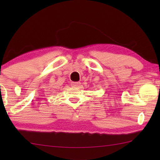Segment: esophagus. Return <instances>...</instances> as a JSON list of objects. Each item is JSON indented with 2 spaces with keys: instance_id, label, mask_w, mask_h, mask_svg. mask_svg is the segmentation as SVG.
I'll use <instances>...</instances> for the list:
<instances>
[{
  "instance_id": "esophagus-1",
  "label": "esophagus",
  "mask_w": 160,
  "mask_h": 160,
  "mask_svg": "<svg viewBox=\"0 0 160 160\" xmlns=\"http://www.w3.org/2000/svg\"><path fill=\"white\" fill-rule=\"evenodd\" d=\"M81 85L80 82H72L71 83V87H78Z\"/></svg>"
}]
</instances>
